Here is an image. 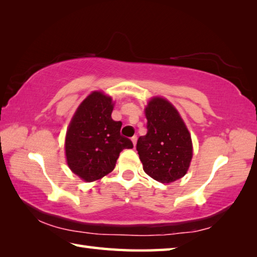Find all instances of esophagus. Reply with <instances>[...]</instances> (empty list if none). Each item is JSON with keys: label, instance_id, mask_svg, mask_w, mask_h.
<instances>
[{"label": "esophagus", "instance_id": "obj_1", "mask_svg": "<svg viewBox=\"0 0 257 257\" xmlns=\"http://www.w3.org/2000/svg\"><path fill=\"white\" fill-rule=\"evenodd\" d=\"M132 142H133L134 146H136V143H137V136H134V137H132Z\"/></svg>", "mask_w": 257, "mask_h": 257}]
</instances>
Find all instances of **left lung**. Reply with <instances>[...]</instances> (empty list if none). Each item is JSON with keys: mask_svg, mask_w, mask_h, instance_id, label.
Segmentation results:
<instances>
[{"mask_svg": "<svg viewBox=\"0 0 257 257\" xmlns=\"http://www.w3.org/2000/svg\"><path fill=\"white\" fill-rule=\"evenodd\" d=\"M147 134L137 141L143 169L154 180L170 184L184 177L193 158L190 134L176 107L153 97L145 108Z\"/></svg>", "mask_w": 257, "mask_h": 257, "instance_id": "1", "label": "left lung"}]
</instances>
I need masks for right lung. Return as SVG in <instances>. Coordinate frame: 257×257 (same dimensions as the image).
Listing matches in <instances>:
<instances>
[{
  "mask_svg": "<svg viewBox=\"0 0 257 257\" xmlns=\"http://www.w3.org/2000/svg\"><path fill=\"white\" fill-rule=\"evenodd\" d=\"M112 111V98L93 92L77 108L67 130L68 165L87 182L110 173L121 152L134 147L130 139L121 136L122 122L111 118Z\"/></svg>",
  "mask_w": 257,
  "mask_h": 257,
  "instance_id": "1",
  "label": "right lung"
}]
</instances>
